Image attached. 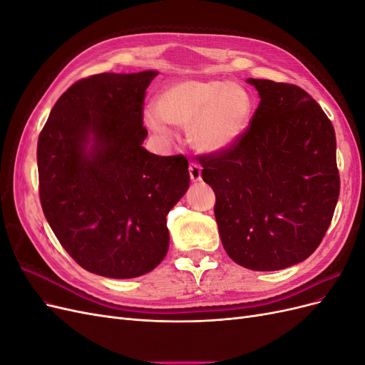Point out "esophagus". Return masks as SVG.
<instances>
[{
	"mask_svg": "<svg viewBox=\"0 0 365 365\" xmlns=\"http://www.w3.org/2000/svg\"><path fill=\"white\" fill-rule=\"evenodd\" d=\"M201 165L196 164V163H190L189 165V173H190V180L193 182H200L202 180V175H201Z\"/></svg>",
	"mask_w": 365,
	"mask_h": 365,
	"instance_id": "esophagus-1",
	"label": "esophagus"
}]
</instances>
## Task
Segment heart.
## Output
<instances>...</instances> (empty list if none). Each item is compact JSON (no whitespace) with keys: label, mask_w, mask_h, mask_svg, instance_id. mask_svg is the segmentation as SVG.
<instances>
[{"label":"heart","mask_w":365,"mask_h":365,"mask_svg":"<svg viewBox=\"0 0 365 365\" xmlns=\"http://www.w3.org/2000/svg\"><path fill=\"white\" fill-rule=\"evenodd\" d=\"M252 115L254 98L245 86L220 79H182L164 88L157 108L145 109V123L164 140L172 137L168 123L187 128L195 150L220 155L245 138Z\"/></svg>","instance_id":"1"}]
</instances>
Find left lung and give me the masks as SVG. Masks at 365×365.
Masks as SVG:
<instances>
[{"label":"left lung","instance_id":"8db88e82","mask_svg":"<svg viewBox=\"0 0 365 365\" xmlns=\"http://www.w3.org/2000/svg\"><path fill=\"white\" fill-rule=\"evenodd\" d=\"M260 103L248 134L220 155L201 157L216 195L219 236L231 260L279 271L323 240L339 196L335 129L302 88L247 79Z\"/></svg>","mask_w":365,"mask_h":365}]
</instances>
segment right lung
<instances>
[{"label": "right lung", "instance_id": "right-lung-1", "mask_svg": "<svg viewBox=\"0 0 365 365\" xmlns=\"http://www.w3.org/2000/svg\"><path fill=\"white\" fill-rule=\"evenodd\" d=\"M155 70L102 73L65 91L38 140L39 196L61 245L86 271L134 279L169 250L165 216L190 185L182 155L143 148Z\"/></svg>", "mask_w": 365, "mask_h": 365}]
</instances>
